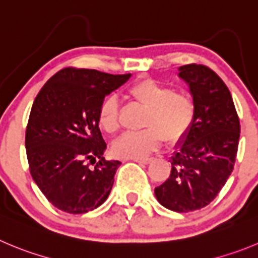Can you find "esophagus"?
Segmentation results:
<instances>
[{"label": "esophagus", "mask_w": 258, "mask_h": 258, "mask_svg": "<svg viewBox=\"0 0 258 258\" xmlns=\"http://www.w3.org/2000/svg\"><path fill=\"white\" fill-rule=\"evenodd\" d=\"M134 162L136 163H143V164H149V163L153 160V158H150V156H148V158H139V159H132Z\"/></svg>", "instance_id": "esophagus-1"}]
</instances>
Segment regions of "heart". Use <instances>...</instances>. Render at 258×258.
Wrapping results in <instances>:
<instances>
[{
	"label": "heart",
	"mask_w": 258,
	"mask_h": 258,
	"mask_svg": "<svg viewBox=\"0 0 258 258\" xmlns=\"http://www.w3.org/2000/svg\"><path fill=\"white\" fill-rule=\"evenodd\" d=\"M128 102L141 105L146 112L143 119L145 130L128 132L113 144V153L122 159L144 158L160 146L163 139L175 144L187 135L195 121L196 104L186 91H175L154 79H141L124 93ZM119 104L115 96L102 100L98 109V123L108 135L119 130Z\"/></svg>",
	"instance_id": "heart-1"
}]
</instances>
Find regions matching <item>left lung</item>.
<instances>
[{"label": "left lung", "mask_w": 258, "mask_h": 258, "mask_svg": "<svg viewBox=\"0 0 258 258\" xmlns=\"http://www.w3.org/2000/svg\"><path fill=\"white\" fill-rule=\"evenodd\" d=\"M178 70L188 84L196 114L175 145L169 178L156 187L155 196L169 210L189 213L209 205L232 174L240 126L229 89L213 70L196 63Z\"/></svg>", "instance_id": "obj_1"}]
</instances>
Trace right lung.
<instances>
[{"instance_id":"obj_1","label":"right lung","mask_w":258,"mask_h":258,"mask_svg":"<svg viewBox=\"0 0 258 258\" xmlns=\"http://www.w3.org/2000/svg\"><path fill=\"white\" fill-rule=\"evenodd\" d=\"M130 78L131 74L67 67L38 93L26 127V155L34 182L59 210L88 213L109 196L121 162L103 156L107 144L98 109L105 96ZM85 160L96 162V167L89 168Z\"/></svg>"}]
</instances>
